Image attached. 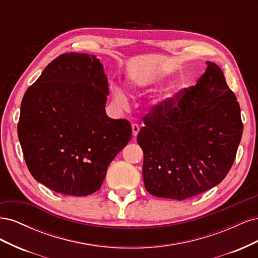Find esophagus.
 Masks as SVG:
<instances>
[{"instance_id": "obj_1", "label": "esophagus", "mask_w": 258, "mask_h": 258, "mask_svg": "<svg viewBox=\"0 0 258 258\" xmlns=\"http://www.w3.org/2000/svg\"><path fill=\"white\" fill-rule=\"evenodd\" d=\"M140 131V126L137 122L132 123V134H134V137H137Z\"/></svg>"}]
</instances>
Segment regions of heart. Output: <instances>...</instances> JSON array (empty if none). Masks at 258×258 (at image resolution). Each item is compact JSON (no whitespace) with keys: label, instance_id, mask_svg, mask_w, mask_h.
<instances>
[{"label":"heart","instance_id":"obj_1","mask_svg":"<svg viewBox=\"0 0 258 258\" xmlns=\"http://www.w3.org/2000/svg\"><path fill=\"white\" fill-rule=\"evenodd\" d=\"M113 95H114L115 99H116L117 101H118V102H120V103H123V102H124V96H123L122 91H121L119 88L114 87V88H113Z\"/></svg>","mask_w":258,"mask_h":258}]
</instances>
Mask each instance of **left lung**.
<instances>
[{"label": "left lung", "instance_id": "1", "mask_svg": "<svg viewBox=\"0 0 258 258\" xmlns=\"http://www.w3.org/2000/svg\"><path fill=\"white\" fill-rule=\"evenodd\" d=\"M197 84L155 104L137 141L153 196L184 200L221 183L236 159L243 123L220 67L207 62Z\"/></svg>", "mask_w": 258, "mask_h": 258}]
</instances>
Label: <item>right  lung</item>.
<instances>
[{"label": "right lung", "mask_w": 258, "mask_h": 258, "mask_svg": "<svg viewBox=\"0 0 258 258\" xmlns=\"http://www.w3.org/2000/svg\"><path fill=\"white\" fill-rule=\"evenodd\" d=\"M108 84L96 56L52 60L21 101L18 138L29 171L51 190L88 196L132 136L130 121L105 113Z\"/></svg>", "instance_id": "add662e5"}]
</instances>
